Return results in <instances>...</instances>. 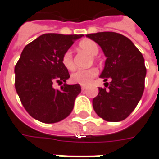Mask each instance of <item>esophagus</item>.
I'll return each mask as SVG.
<instances>
[{"label":"esophagus","mask_w":159,"mask_h":159,"mask_svg":"<svg viewBox=\"0 0 159 159\" xmlns=\"http://www.w3.org/2000/svg\"><path fill=\"white\" fill-rule=\"evenodd\" d=\"M81 88H82V90H84L85 89H86V86H85V85H82V86H81Z\"/></svg>","instance_id":"esophagus-1"}]
</instances>
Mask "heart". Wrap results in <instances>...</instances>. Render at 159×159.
<instances>
[{"label":"heart","mask_w":159,"mask_h":159,"mask_svg":"<svg viewBox=\"0 0 159 159\" xmlns=\"http://www.w3.org/2000/svg\"><path fill=\"white\" fill-rule=\"evenodd\" d=\"M79 49L86 52L88 54H90V56H96L98 52L99 51L98 46L97 45L96 42L90 39H85L80 42ZM61 62L62 65L66 69L72 71L74 70L75 66L74 61H73V55L72 52L68 50L67 52H64L62 58H61ZM98 73V69L96 68H90L88 69H81L77 70L71 75V80L75 83V84H79L82 85H87L90 84L94 77H96Z\"/></svg>","instance_id":"obj_1"}]
</instances>
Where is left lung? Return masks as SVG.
Returning a JSON list of instances; mask_svg holds the SVG:
<instances>
[{
	"label": "left lung",
	"mask_w": 159,
	"mask_h": 159,
	"mask_svg": "<svg viewBox=\"0 0 159 159\" xmlns=\"http://www.w3.org/2000/svg\"><path fill=\"white\" fill-rule=\"evenodd\" d=\"M86 37L96 42L107 57L99 76L107 88H98L92 100L94 111L107 121H121L134 111L143 96L146 76L143 56L133 42L120 33L104 31Z\"/></svg>",
	"instance_id": "left-lung-1"
}]
</instances>
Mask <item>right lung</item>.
<instances>
[{
  "instance_id": "obj_1",
  "label": "right lung",
  "mask_w": 159,
  "mask_h": 159,
  "mask_svg": "<svg viewBox=\"0 0 159 159\" xmlns=\"http://www.w3.org/2000/svg\"><path fill=\"white\" fill-rule=\"evenodd\" d=\"M83 36L46 33L24 48L15 67V87L32 118L44 123H55L71 113L81 86L66 84L70 75L61 58ZM55 81L63 84L61 90L52 87Z\"/></svg>"
}]
</instances>
